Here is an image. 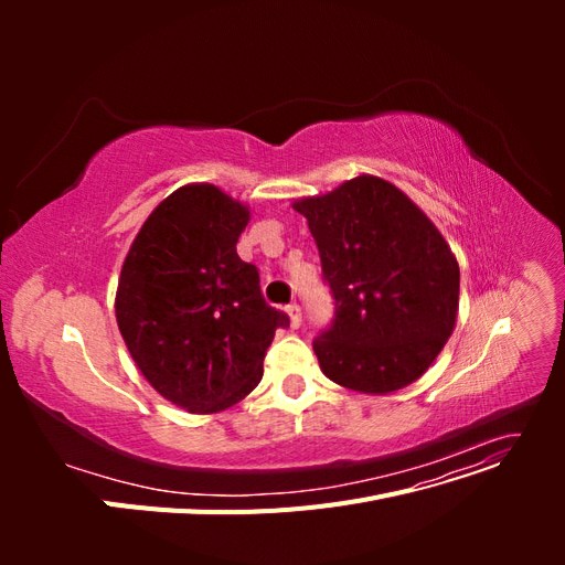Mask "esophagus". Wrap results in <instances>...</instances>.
I'll use <instances>...</instances> for the list:
<instances>
[{"instance_id":"obj_1","label":"esophagus","mask_w":565,"mask_h":565,"mask_svg":"<svg viewBox=\"0 0 565 565\" xmlns=\"http://www.w3.org/2000/svg\"><path fill=\"white\" fill-rule=\"evenodd\" d=\"M287 316H289V328L297 330L299 324H301V309H299V306L297 303H289L287 306Z\"/></svg>"}]
</instances>
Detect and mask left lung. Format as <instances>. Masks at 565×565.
Instances as JSON below:
<instances>
[{"label": "left lung", "instance_id": "1", "mask_svg": "<svg viewBox=\"0 0 565 565\" xmlns=\"http://www.w3.org/2000/svg\"><path fill=\"white\" fill-rule=\"evenodd\" d=\"M292 207L309 221L337 313L316 341L320 370L349 391L386 396L417 382L450 339L459 264L401 188L358 174Z\"/></svg>", "mask_w": 565, "mask_h": 565}]
</instances>
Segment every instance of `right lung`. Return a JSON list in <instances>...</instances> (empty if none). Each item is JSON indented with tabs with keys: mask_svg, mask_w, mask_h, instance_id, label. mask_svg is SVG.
I'll list each match as a JSON object with an SVG mask.
<instances>
[{
	"mask_svg": "<svg viewBox=\"0 0 565 565\" xmlns=\"http://www.w3.org/2000/svg\"><path fill=\"white\" fill-rule=\"evenodd\" d=\"M249 216L218 185L185 183L150 212L119 270V334L146 382L191 415L249 396L276 330L289 324L237 256Z\"/></svg>",
	"mask_w": 565,
	"mask_h": 565,
	"instance_id": "add662e5",
	"label": "right lung"
}]
</instances>
